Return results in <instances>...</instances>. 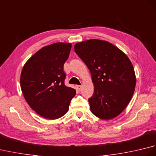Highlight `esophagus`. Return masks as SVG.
<instances>
[{
  "instance_id": "obj_1",
  "label": "esophagus",
  "mask_w": 156,
  "mask_h": 156,
  "mask_svg": "<svg viewBox=\"0 0 156 156\" xmlns=\"http://www.w3.org/2000/svg\"><path fill=\"white\" fill-rule=\"evenodd\" d=\"M77 88L80 91V90H82V86H79V85H78V86H77Z\"/></svg>"
}]
</instances>
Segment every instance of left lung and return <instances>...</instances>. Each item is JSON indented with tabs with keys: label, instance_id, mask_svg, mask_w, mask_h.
Instances as JSON below:
<instances>
[{
	"label": "left lung",
	"instance_id": "left-lung-1",
	"mask_svg": "<svg viewBox=\"0 0 156 156\" xmlns=\"http://www.w3.org/2000/svg\"><path fill=\"white\" fill-rule=\"evenodd\" d=\"M74 51L92 76L94 92L88 99L91 112L109 120L127 107L134 93L136 78L130 59L107 41L90 39L74 45Z\"/></svg>",
	"mask_w": 156,
	"mask_h": 156
}]
</instances>
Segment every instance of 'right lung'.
<instances>
[{"mask_svg":"<svg viewBox=\"0 0 156 156\" xmlns=\"http://www.w3.org/2000/svg\"><path fill=\"white\" fill-rule=\"evenodd\" d=\"M72 48L69 43L45 46L31 56L22 69L20 83L30 107L41 117L57 119L69 109L75 89L65 86L64 64Z\"/></svg>","mask_w":156,"mask_h":156,"instance_id":"obj_1","label":"right lung"}]
</instances>
